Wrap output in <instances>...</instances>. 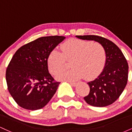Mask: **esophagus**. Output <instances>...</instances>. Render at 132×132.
I'll list each match as a JSON object with an SVG mask.
<instances>
[{
    "mask_svg": "<svg viewBox=\"0 0 132 132\" xmlns=\"http://www.w3.org/2000/svg\"><path fill=\"white\" fill-rule=\"evenodd\" d=\"M69 84H70L72 86H73V87H75V86H76L77 85L76 82H69Z\"/></svg>",
    "mask_w": 132,
    "mask_h": 132,
    "instance_id": "1",
    "label": "esophagus"
}]
</instances>
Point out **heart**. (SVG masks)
Masks as SVG:
<instances>
[{
  "mask_svg": "<svg viewBox=\"0 0 132 132\" xmlns=\"http://www.w3.org/2000/svg\"><path fill=\"white\" fill-rule=\"evenodd\" d=\"M62 53L54 50L47 59L48 69L56 75L71 61L72 69L60 72L56 78L59 81L72 82L82 77L86 80L95 79L102 72L105 65L107 54L102 45L96 42L72 38L61 46Z\"/></svg>",
  "mask_w": 132,
  "mask_h": 132,
  "instance_id": "obj_1",
  "label": "heart"
}]
</instances>
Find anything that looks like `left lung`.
Returning a JSON list of instances; mask_svg holds the SVG:
<instances>
[{"mask_svg": "<svg viewBox=\"0 0 132 132\" xmlns=\"http://www.w3.org/2000/svg\"><path fill=\"white\" fill-rule=\"evenodd\" d=\"M84 40H94L102 45L107 58L104 69L94 81L87 83L90 92L84 99L94 107L113 104L123 91L128 81V65L120 50L109 40L96 35L76 36Z\"/></svg>", "mask_w": 132, "mask_h": 132, "instance_id": "obj_1", "label": "left lung"}]
</instances>
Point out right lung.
Returning a JSON list of instances; mask_svg holds the SVG:
<instances>
[{
  "instance_id": "add662e5",
  "label": "right lung",
  "mask_w": 132,
  "mask_h": 132,
  "mask_svg": "<svg viewBox=\"0 0 132 132\" xmlns=\"http://www.w3.org/2000/svg\"><path fill=\"white\" fill-rule=\"evenodd\" d=\"M64 39L62 36L39 38L20 47L13 56L6 71V81L10 95L21 107L40 109L56 92L60 82L50 74L47 59Z\"/></svg>"
}]
</instances>
